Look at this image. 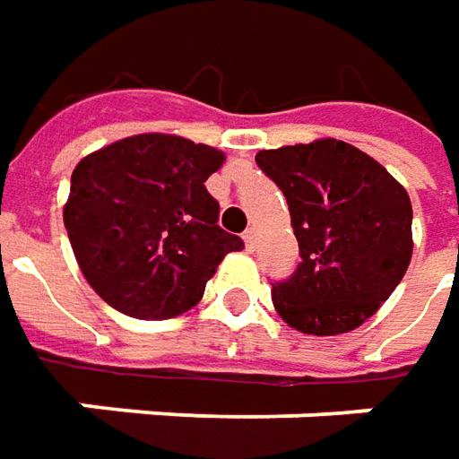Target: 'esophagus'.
<instances>
[{"label":"esophagus","instance_id":"34e87169","mask_svg":"<svg viewBox=\"0 0 459 459\" xmlns=\"http://www.w3.org/2000/svg\"><path fill=\"white\" fill-rule=\"evenodd\" d=\"M242 239H245V245H247V250H253V247H255V242H257L255 230H247V232L242 235Z\"/></svg>","mask_w":459,"mask_h":459}]
</instances>
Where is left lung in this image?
Masks as SVG:
<instances>
[{"mask_svg":"<svg viewBox=\"0 0 459 459\" xmlns=\"http://www.w3.org/2000/svg\"><path fill=\"white\" fill-rule=\"evenodd\" d=\"M255 160L289 202L301 253L296 273L273 286L278 316L316 337L358 329L411 263L406 188L376 158L334 137L260 151Z\"/></svg>","mask_w":459,"mask_h":459,"instance_id":"obj_1","label":"left lung"}]
</instances>
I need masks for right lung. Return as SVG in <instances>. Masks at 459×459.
Wrapping results in <instances>:
<instances>
[{
  "mask_svg": "<svg viewBox=\"0 0 459 459\" xmlns=\"http://www.w3.org/2000/svg\"><path fill=\"white\" fill-rule=\"evenodd\" d=\"M224 152L178 134L122 137L81 158L63 224L81 273L117 311L170 319L202 301L206 281L245 242L224 232L206 178Z\"/></svg>",
  "mask_w": 459,
  "mask_h": 459,
  "instance_id": "right-lung-1",
  "label": "right lung"
}]
</instances>
